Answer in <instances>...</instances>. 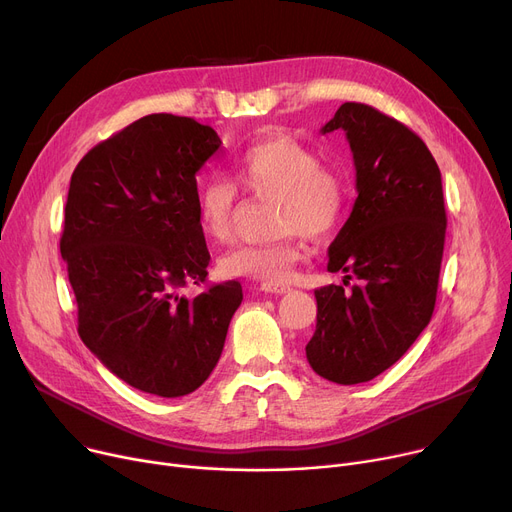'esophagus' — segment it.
Listing matches in <instances>:
<instances>
[{
  "mask_svg": "<svg viewBox=\"0 0 512 512\" xmlns=\"http://www.w3.org/2000/svg\"><path fill=\"white\" fill-rule=\"evenodd\" d=\"M261 290L272 292V294H288L292 288L288 284H261Z\"/></svg>",
  "mask_w": 512,
  "mask_h": 512,
  "instance_id": "esophagus-1",
  "label": "esophagus"
}]
</instances>
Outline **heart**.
<instances>
[{"label": "heart", "instance_id": "obj_1", "mask_svg": "<svg viewBox=\"0 0 512 512\" xmlns=\"http://www.w3.org/2000/svg\"><path fill=\"white\" fill-rule=\"evenodd\" d=\"M234 174L245 191L274 201L272 226L286 234L267 245H242L224 253L218 270L226 278H249L267 284L286 282L303 257V238L330 234L344 218L348 186L344 178L321 166L319 157L290 139L257 143L234 157ZM236 193L226 180L211 178L197 195V224L211 240H226L232 230Z\"/></svg>", "mask_w": 512, "mask_h": 512}]
</instances>
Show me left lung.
I'll return each mask as SVG.
<instances>
[{"label": "left lung", "instance_id": "left-lung-1", "mask_svg": "<svg viewBox=\"0 0 512 512\" xmlns=\"http://www.w3.org/2000/svg\"><path fill=\"white\" fill-rule=\"evenodd\" d=\"M344 130L357 170V201L330 245L328 272L343 286L315 290L317 326L305 346L313 371L353 386L392 367L436 307L446 236L442 176L434 155L402 122L346 101L321 132Z\"/></svg>", "mask_w": 512, "mask_h": 512}]
</instances>
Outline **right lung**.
<instances>
[{"label": "right lung", "instance_id": "1", "mask_svg": "<svg viewBox=\"0 0 512 512\" xmlns=\"http://www.w3.org/2000/svg\"><path fill=\"white\" fill-rule=\"evenodd\" d=\"M222 141L193 118L151 114L95 145L72 172L60 253L78 336L120 380L176 398L218 365L242 301L236 280L193 299L209 251L197 224V178Z\"/></svg>", "mask_w": 512, "mask_h": 512}]
</instances>
